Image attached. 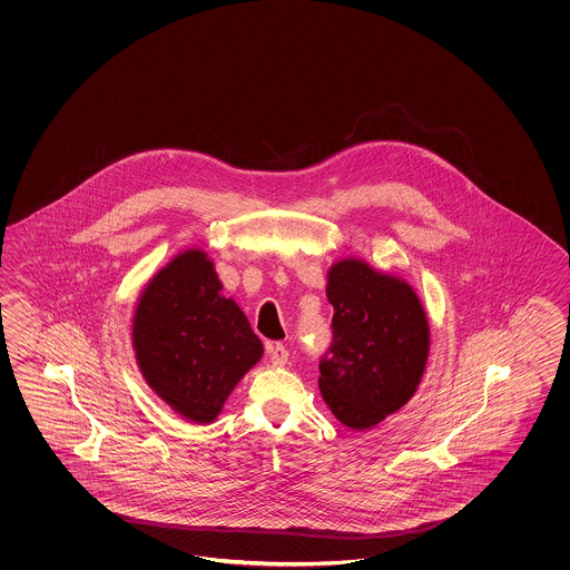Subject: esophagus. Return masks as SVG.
I'll return each mask as SVG.
<instances>
[{
    "label": "esophagus",
    "mask_w": 570,
    "mask_h": 570,
    "mask_svg": "<svg viewBox=\"0 0 570 570\" xmlns=\"http://www.w3.org/2000/svg\"><path fill=\"white\" fill-rule=\"evenodd\" d=\"M288 356H291V352H288V347L284 346V344L276 342V344L269 346V361L274 362V364H286Z\"/></svg>",
    "instance_id": "34e87169"
}]
</instances>
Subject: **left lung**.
I'll return each instance as SVG.
<instances>
[{"label": "left lung", "instance_id": "obj_1", "mask_svg": "<svg viewBox=\"0 0 570 570\" xmlns=\"http://www.w3.org/2000/svg\"><path fill=\"white\" fill-rule=\"evenodd\" d=\"M332 344L320 361V389L342 424L366 431L416 393L429 356V321L402 279L358 259L330 269Z\"/></svg>", "mask_w": 570, "mask_h": 570}]
</instances>
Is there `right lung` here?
<instances>
[{"label": "right lung", "instance_id": "right-lung-1", "mask_svg": "<svg viewBox=\"0 0 570 570\" xmlns=\"http://www.w3.org/2000/svg\"><path fill=\"white\" fill-rule=\"evenodd\" d=\"M134 347L148 385L191 422H212L240 376L262 358V340L223 292L202 250H185L139 298Z\"/></svg>", "mask_w": 570, "mask_h": 570}]
</instances>
